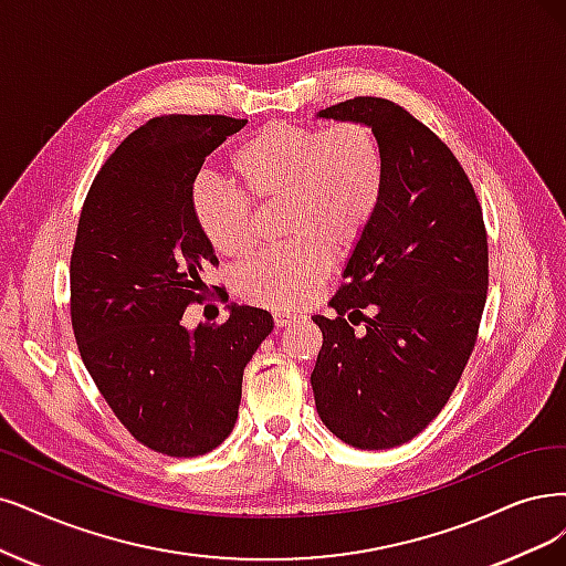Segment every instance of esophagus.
Masks as SVG:
<instances>
[{
  "instance_id": "obj_1",
  "label": "esophagus",
  "mask_w": 566,
  "mask_h": 566,
  "mask_svg": "<svg viewBox=\"0 0 566 566\" xmlns=\"http://www.w3.org/2000/svg\"><path fill=\"white\" fill-rule=\"evenodd\" d=\"M272 317H275V326H277V328H284V326H289V324H294L296 319H301V317L296 315V312H289V310H277Z\"/></svg>"
}]
</instances>
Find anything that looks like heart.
Instances as JSON below:
<instances>
[{
	"label": "heart",
	"mask_w": 566,
	"mask_h": 566,
	"mask_svg": "<svg viewBox=\"0 0 566 566\" xmlns=\"http://www.w3.org/2000/svg\"><path fill=\"white\" fill-rule=\"evenodd\" d=\"M230 172L254 202L282 198V228L294 240L244 263L238 294L268 307H296L312 298L331 265V249L357 244L378 214L387 163L368 123L340 120L328 128L277 120L242 139ZM249 200L209 177L191 188L200 233L219 254L240 256L254 244Z\"/></svg>",
	"instance_id": "obj_1"
}]
</instances>
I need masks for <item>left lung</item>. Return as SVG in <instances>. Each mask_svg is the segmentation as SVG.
I'll list each match as a JSON object with an SVG mask.
<instances>
[{"label":"left lung","instance_id":"1","mask_svg":"<svg viewBox=\"0 0 566 566\" xmlns=\"http://www.w3.org/2000/svg\"><path fill=\"white\" fill-rule=\"evenodd\" d=\"M317 116L368 123L387 184L328 301L338 317H312L324 343L310 382L331 433L387 450L443 410L473 352L490 282L483 209L448 144L396 102L354 97ZM347 311L367 322L364 337Z\"/></svg>","mask_w":566,"mask_h":566}]
</instances>
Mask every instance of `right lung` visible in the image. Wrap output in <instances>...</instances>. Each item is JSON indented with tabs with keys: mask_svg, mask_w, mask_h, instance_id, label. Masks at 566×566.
<instances>
[{
	"mask_svg": "<svg viewBox=\"0 0 566 566\" xmlns=\"http://www.w3.org/2000/svg\"><path fill=\"white\" fill-rule=\"evenodd\" d=\"M247 118L170 114L125 137L83 202L70 263L72 328L93 382L135 441L167 457L219 448L238 420L242 373L272 331L265 310L181 324L217 265L191 209L205 158Z\"/></svg>",
	"mask_w": 566,
	"mask_h": 566,
	"instance_id": "add662e5",
	"label": "right lung"
}]
</instances>
